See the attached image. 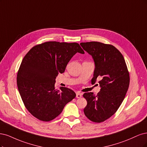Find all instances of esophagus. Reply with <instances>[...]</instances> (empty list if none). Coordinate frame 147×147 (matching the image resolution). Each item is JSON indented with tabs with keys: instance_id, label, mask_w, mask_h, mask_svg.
<instances>
[{
	"instance_id": "esophagus-1",
	"label": "esophagus",
	"mask_w": 147,
	"mask_h": 147,
	"mask_svg": "<svg viewBox=\"0 0 147 147\" xmlns=\"http://www.w3.org/2000/svg\"><path fill=\"white\" fill-rule=\"evenodd\" d=\"M82 96V94L80 92H76V98H81Z\"/></svg>"
}]
</instances>
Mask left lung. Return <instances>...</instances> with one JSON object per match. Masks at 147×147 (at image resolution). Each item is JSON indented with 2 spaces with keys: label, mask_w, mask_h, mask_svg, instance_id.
<instances>
[{
  "label": "left lung",
  "mask_w": 147,
  "mask_h": 147,
  "mask_svg": "<svg viewBox=\"0 0 147 147\" xmlns=\"http://www.w3.org/2000/svg\"><path fill=\"white\" fill-rule=\"evenodd\" d=\"M84 50L92 55L94 62L92 83L97 78L101 87L97 95L85 93L87 105L84 109L86 116L95 123L105 121L112 116L125 97L129 85V74L123 56L115 47L100 42H80Z\"/></svg>",
  "instance_id": "8db88e82"
}]
</instances>
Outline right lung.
<instances>
[{
    "label": "right lung",
    "mask_w": 147,
    "mask_h": 147,
    "mask_svg": "<svg viewBox=\"0 0 147 147\" xmlns=\"http://www.w3.org/2000/svg\"><path fill=\"white\" fill-rule=\"evenodd\" d=\"M77 53L84 54L77 42L49 41L33 47L24 57L17 74L18 88L28 111L38 120H53L76 97L68 88L55 89V83Z\"/></svg>",
    "instance_id": "1"
}]
</instances>
